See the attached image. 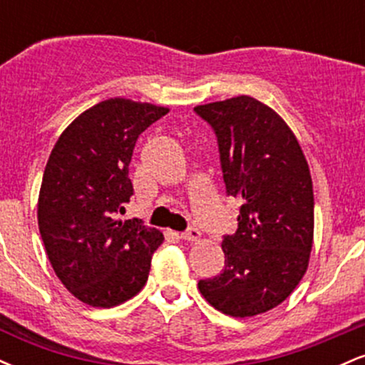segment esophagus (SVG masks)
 <instances>
[{
	"label": "esophagus",
	"instance_id": "esophagus-1",
	"mask_svg": "<svg viewBox=\"0 0 365 365\" xmlns=\"http://www.w3.org/2000/svg\"><path fill=\"white\" fill-rule=\"evenodd\" d=\"M180 237L183 238V240H188V242H197L200 238V232L197 228H188L187 232L180 233Z\"/></svg>",
	"mask_w": 365,
	"mask_h": 365
}]
</instances>
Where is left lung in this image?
I'll list each match as a JSON object with an SVG mask.
<instances>
[{"label":"left lung","instance_id":"obj_1","mask_svg":"<svg viewBox=\"0 0 365 365\" xmlns=\"http://www.w3.org/2000/svg\"><path fill=\"white\" fill-rule=\"evenodd\" d=\"M215 130L226 194L242 202L223 237L225 269L200 279L212 307L233 317L274 309L309 266L314 192L309 165L282 116L250 96L194 108Z\"/></svg>","mask_w":365,"mask_h":365}]
</instances>
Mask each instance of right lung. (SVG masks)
Returning a JSON list of instances; mask_svg holds the SVG:
<instances>
[{
    "label": "right lung",
    "mask_w": 365,
    "mask_h": 365,
    "mask_svg": "<svg viewBox=\"0 0 365 365\" xmlns=\"http://www.w3.org/2000/svg\"><path fill=\"white\" fill-rule=\"evenodd\" d=\"M168 108L115 98L77 116L49 154L37 223L54 273L75 299L115 307L148 282L165 237L118 220L133 195L128 166L139 135Z\"/></svg>",
    "instance_id": "right-lung-1"
}]
</instances>
